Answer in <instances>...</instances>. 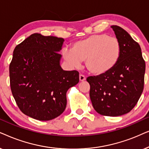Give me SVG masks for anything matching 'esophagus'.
<instances>
[{
  "mask_svg": "<svg viewBox=\"0 0 149 149\" xmlns=\"http://www.w3.org/2000/svg\"><path fill=\"white\" fill-rule=\"evenodd\" d=\"M79 78H80V81H84L86 80V77H85L83 74H80V76H79Z\"/></svg>",
  "mask_w": 149,
  "mask_h": 149,
  "instance_id": "1",
  "label": "esophagus"
}]
</instances>
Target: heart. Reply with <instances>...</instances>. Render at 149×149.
Segmentation results:
<instances>
[{"instance_id":"1","label":"heart","mask_w":149,"mask_h":149,"mask_svg":"<svg viewBox=\"0 0 149 149\" xmlns=\"http://www.w3.org/2000/svg\"><path fill=\"white\" fill-rule=\"evenodd\" d=\"M120 54V44L116 38L108 35H93L73 43L72 49H63L65 60L72 67H78L86 61L89 72L101 75L115 66Z\"/></svg>"}]
</instances>
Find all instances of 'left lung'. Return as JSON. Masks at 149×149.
Listing matches in <instances>:
<instances>
[{"label": "left lung", "instance_id": "left-lung-1", "mask_svg": "<svg viewBox=\"0 0 149 149\" xmlns=\"http://www.w3.org/2000/svg\"><path fill=\"white\" fill-rule=\"evenodd\" d=\"M111 28L120 44V54L115 66L108 72L86 78L90 98L99 114L118 116L130 112L144 89L145 61L140 45L118 26Z\"/></svg>", "mask_w": 149, "mask_h": 149}]
</instances>
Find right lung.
<instances>
[{"instance_id":"right-lung-1","label":"right lung","mask_w":149,"mask_h":149,"mask_svg":"<svg viewBox=\"0 0 149 149\" xmlns=\"http://www.w3.org/2000/svg\"><path fill=\"white\" fill-rule=\"evenodd\" d=\"M64 39L34 33L17 45L9 65L10 86L24 114L49 120L64 112L68 89L79 82V72L61 68Z\"/></svg>"}]
</instances>
